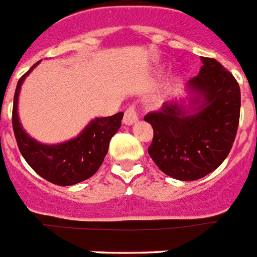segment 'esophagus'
<instances>
[{"mask_svg": "<svg viewBox=\"0 0 257 257\" xmlns=\"http://www.w3.org/2000/svg\"><path fill=\"white\" fill-rule=\"evenodd\" d=\"M139 119L138 116V111H137V107L135 106H130V107H127V110L124 111V115H123V122L124 124H134L137 120Z\"/></svg>", "mask_w": 257, "mask_h": 257, "instance_id": "1", "label": "esophagus"}]
</instances>
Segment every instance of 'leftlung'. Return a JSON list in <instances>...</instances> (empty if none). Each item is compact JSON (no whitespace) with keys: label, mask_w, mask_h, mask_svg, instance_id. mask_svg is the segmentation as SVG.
<instances>
[{"label":"left lung","mask_w":257,"mask_h":257,"mask_svg":"<svg viewBox=\"0 0 257 257\" xmlns=\"http://www.w3.org/2000/svg\"><path fill=\"white\" fill-rule=\"evenodd\" d=\"M203 66L187 87L198 104L194 114L178 102L149 112L154 137L149 154L158 167L178 180H196L216 170L232 149L240 118V87L216 59L202 57Z\"/></svg>","instance_id":"8db88e82"}]
</instances>
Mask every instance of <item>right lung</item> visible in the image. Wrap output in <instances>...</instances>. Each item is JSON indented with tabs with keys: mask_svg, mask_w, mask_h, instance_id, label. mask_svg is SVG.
Instances as JSON below:
<instances>
[{
	"mask_svg": "<svg viewBox=\"0 0 257 257\" xmlns=\"http://www.w3.org/2000/svg\"><path fill=\"white\" fill-rule=\"evenodd\" d=\"M38 63L33 65L32 69L20 78L16 87L12 115L14 137L22 157L38 175L57 186H73L89 179L98 171L107 154L110 139L122 124L123 112L94 119L77 138L61 145L38 143L22 130L17 114L18 94L22 82Z\"/></svg>",
	"mask_w": 257,
	"mask_h": 257,
	"instance_id": "obj_1",
	"label": "right lung"
}]
</instances>
